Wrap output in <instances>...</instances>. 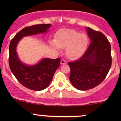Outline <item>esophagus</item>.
Returning a JSON list of instances; mask_svg holds the SVG:
<instances>
[{
  "label": "esophagus",
  "instance_id": "esophagus-1",
  "mask_svg": "<svg viewBox=\"0 0 121 121\" xmlns=\"http://www.w3.org/2000/svg\"><path fill=\"white\" fill-rule=\"evenodd\" d=\"M66 64V61L65 60L62 59L61 60V64L64 65V64Z\"/></svg>",
  "mask_w": 121,
  "mask_h": 121
}]
</instances>
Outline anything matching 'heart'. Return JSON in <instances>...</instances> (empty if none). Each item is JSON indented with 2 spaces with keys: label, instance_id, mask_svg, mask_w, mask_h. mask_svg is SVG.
Listing matches in <instances>:
<instances>
[{
  "label": "heart",
  "instance_id": "obj_1",
  "mask_svg": "<svg viewBox=\"0 0 121 121\" xmlns=\"http://www.w3.org/2000/svg\"><path fill=\"white\" fill-rule=\"evenodd\" d=\"M88 44L86 35L72 30H65L57 35L52 46L56 49L66 48V55L70 59L80 57L84 53Z\"/></svg>",
  "mask_w": 121,
  "mask_h": 121
}]
</instances>
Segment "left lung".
<instances>
[{
  "label": "left lung",
  "mask_w": 121,
  "mask_h": 121,
  "mask_svg": "<svg viewBox=\"0 0 121 121\" xmlns=\"http://www.w3.org/2000/svg\"><path fill=\"white\" fill-rule=\"evenodd\" d=\"M86 30L91 41L89 46L81 57L68 62L70 82L80 91L100 84L106 78L112 62L111 45L106 36L89 27Z\"/></svg>",
  "instance_id": "left-lung-1"
}]
</instances>
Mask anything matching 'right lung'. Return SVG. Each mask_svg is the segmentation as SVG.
Returning <instances> with one entry per match:
<instances>
[{
    "label": "right lung",
    "mask_w": 121,
    "mask_h": 121,
    "mask_svg": "<svg viewBox=\"0 0 121 121\" xmlns=\"http://www.w3.org/2000/svg\"><path fill=\"white\" fill-rule=\"evenodd\" d=\"M50 24H36L24 28L16 34L9 47V68L17 81L29 89L40 91L49 85L54 73L60 65V59H44L35 65L27 66L20 61L16 53V46L23 37L46 32Z\"/></svg>",
    "instance_id": "obj_1"
}]
</instances>
